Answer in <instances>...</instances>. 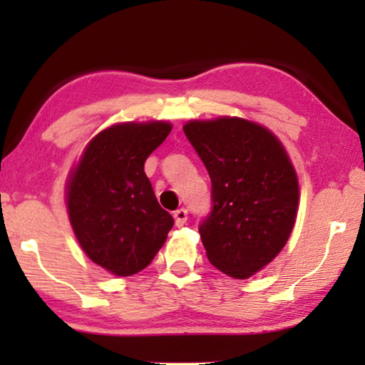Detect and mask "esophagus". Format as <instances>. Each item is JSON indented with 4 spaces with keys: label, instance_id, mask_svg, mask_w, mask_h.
Returning <instances> with one entry per match:
<instances>
[{
    "label": "esophagus",
    "instance_id": "1",
    "mask_svg": "<svg viewBox=\"0 0 365 365\" xmlns=\"http://www.w3.org/2000/svg\"><path fill=\"white\" fill-rule=\"evenodd\" d=\"M174 222H176L178 227L184 226V224L187 222V211L186 209H178V211H174Z\"/></svg>",
    "mask_w": 365,
    "mask_h": 365
}]
</instances>
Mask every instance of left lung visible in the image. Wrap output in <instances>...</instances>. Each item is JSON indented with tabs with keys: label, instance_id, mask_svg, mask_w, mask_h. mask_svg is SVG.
<instances>
[{
	"label": "left lung",
	"instance_id": "left-lung-1",
	"mask_svg": "<svg viewBox=\"0 0 365 365\" xmlns=\"http://www.w3.org/2000/svg\"><path fill=\"white\" fill-rule=\"evenodd\" d=\"M184 134L211 178L212 209L199 226L209 262L234 279L261 271L286 246L299 182L281 141L241 118L189 121Z\"/></svg>",
	"mask_w": 365,
	"mask_h": 365
}]
</instances>
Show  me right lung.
<instances>
[{
  "mask_svg": "<svg viewBox=\"0 0 365 365\" xmlns=\"http://www.w3.org/2000/svg\"><path fill=\"white\" fill-rule=\"evenodd\" d=\"M171 129L166 121L114 124L89 141L69 174L66 206L79 246L114 276L148 267L174 224L144 173Z\"/></svg>",
  "mask_w": 365,
  "mask_h": 365,
  "instance_id": "1",
  "label": "right lung"
}]
</instances>
